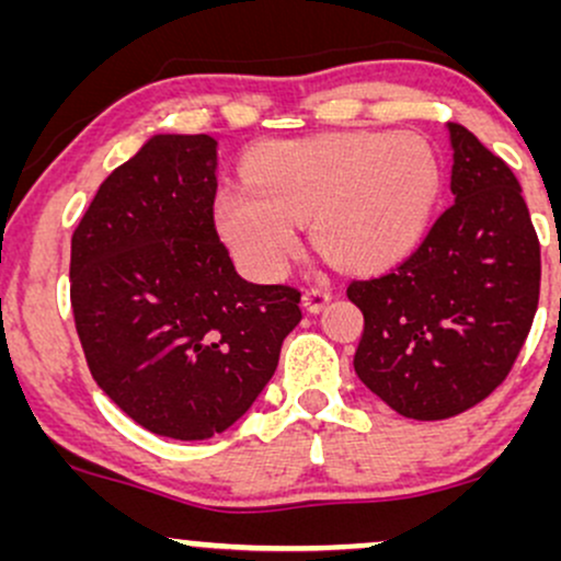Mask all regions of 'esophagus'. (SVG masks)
Returning a JSON list of instances; mask_svg holds the SVG:
<instances>
[{"label": "esophagus", "instance_id": "esophagus-1", "mask_svg": "<svg viewBox=\"0 0 561 561\" xmlns=\"http://www.w3.org/2000/svg\"><path fill=\"white\" fill-rule=\"evenodd\" d=\"M332 300V293L327 287H311L302 293V306H306L308 313H319L324 311L327 302Z\"/></svg>", "mask_w": 561, "mask_h": 561}]
</instances>
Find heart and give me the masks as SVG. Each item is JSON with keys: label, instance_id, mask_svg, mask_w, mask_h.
<instances>
[{"label": "heart", "instance_id": "obj_1", "mask_svg": "<svg viewBox=\"0 0 561 561\" xmlns=\"http://www.w3.org/2000/svg\"><path fill=\"white\" fill-rule=\"evenodd\" d=\"M443 173L416 134L345 131L263 145L244 182L218 190L214 218L244 272L285 274L298 224L313 244L353 268H377L409 253L427 229Z\"/></svg>", "mask_w": 561, "mask_h": 561}]
</instances>
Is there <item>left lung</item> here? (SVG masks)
<instances>
[{
	"label": "left lung",
	"instance_id": "obj_1",
	"mask_svg": "<svg viewBox=\"0 0 561 561\" xmlns=\"http://www.w3.org/2000/svg\"><path fill=\"white\" fill-rule=\"evenodd\" d=\"M448 205L388 274L351 282L364 313L353 369L392 411L448 420L504 382L538 308L540 244L512 169L448 124Z\"/></svg>",
	"mask_w": 561,
	"mask_h": 561
}]
</instances>
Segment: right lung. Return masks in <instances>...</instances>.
I'll return each instance as SVG.
<instances>
[{
  "mask_svg": "<svg viewBox=\"0 0 561 561\" xmlns=\"http://www.w3.org/2000/svg\"><path fill=\"white\" fill-rule=\"evenodd\" d=\"M218 141L156 134L70 240V306L94 382L150 433L205 440L253 405L300 293L237 274L214 221Z\"/></svg>",
  "mask_w": 561,
  "mask_h": 561,
  "instance_id": "add662e5",
  "label": "right lung"
}]
</instances>
